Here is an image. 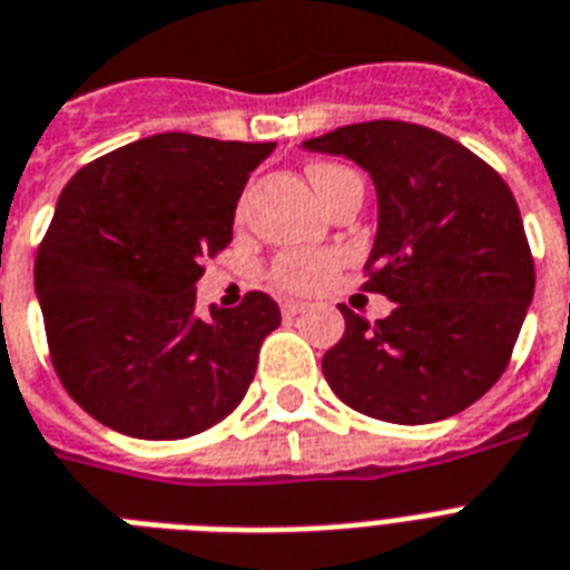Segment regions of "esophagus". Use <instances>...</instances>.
<instances>
[{
    "instance_id": "obj_1",
    "label": "esophagus",
    "mask_w": 570,
    "mask_h": 570,
    "mask_svg": "<svg viewBox=\"0 0 570 570\" xmlns=\"http://www.w3.org/2000/svg\"><path fill=\"white\" fill-rule=\"evenodd\" d=\"M304 309H307V304H304V301H284V304H281V313H284L286 318L301 316Z\"/></svg>"
}]
</instances>
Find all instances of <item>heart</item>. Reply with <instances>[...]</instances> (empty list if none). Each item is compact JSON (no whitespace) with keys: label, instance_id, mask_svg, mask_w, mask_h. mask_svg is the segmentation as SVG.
Segmentation results:
<instances>
[{"label":"heart","instance_id":"heart-1","mask_svg":"<svg viewBox=\"0 0 570 570\" xmlns=\"http://www.w3.org/2000/svg\"><path fill=\"white\" fill-rule=\"evenodd\" d=\"M309 184L318 193L322 202H327V196L336 187V180L342 175H348V169H342L336 164H313L307 169ZM333 269V257L327 254H286L281 261L275 263V269H272V277H275V284L286 293H309V289H316L322 281H325L327 272Z\"/></svg>","mask_w":570,"mask_h":570}]
</instances>
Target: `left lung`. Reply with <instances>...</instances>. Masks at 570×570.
<instances>
[{
  "instance_id": "1",
  "label": "left lung",
  "mask_w": 570,
  "mask_h": 570,
  "mask_svg": "<svg viewBox=\"0 0 570 570\" xmlns=\"http://www.w3.org/2000/svg\"><path fill=\"white\" fill-rule=\"evenodd\" d=\"M363 166L377 193V234L363 289L395 304L354 309L325 357L340 401L392 424H430L492 390L533 301L535 269L512 189L445 134L374 119L301 142Z\"/></svg>"
}]
</instances>
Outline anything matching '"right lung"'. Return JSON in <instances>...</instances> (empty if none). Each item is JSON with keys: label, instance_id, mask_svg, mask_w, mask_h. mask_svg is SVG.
<instances>
[{"label": "right lung", "instance_id": "add662e5", "mask_svg": "<svg viewBox=\"0 0 570 570\" xmlns=\"http://www.w3.org/2000/svg\"><path fill=\"white\" fill-rule=\"evenodd\" d=\"M275 142L155 134L78 169L35 261L55 372L78 406L134 439L219 424L281 325L266 293L196 313L202 261L234 237L245 180Z\"/></svg>", "mask_w": 570, "mask_h": 570}]
</instances>
